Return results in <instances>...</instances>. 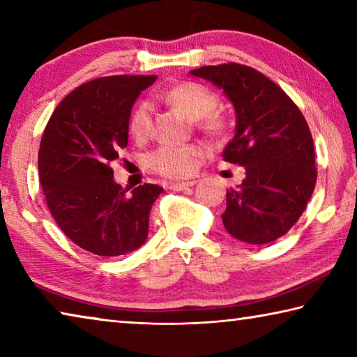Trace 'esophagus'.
Returning a JSON list of instances; mask_svg holds the SVG:
<instances>
[{"mask_svg":"<svg viewBox=\"0 0 357 357\" xmlns=\"http://www.w3.org/2000/svg\"><path fill=\"white\" fill-rule=\"evenodd\" d=\"M197 184V181L195 179H192V181H184V183H170L168 184V189L170 190H185V189H189V187H193Z\"/></svg>","mask_w":357,"mask_h":357,"instance_id":"obj_1","label":"esophagus"}]
</instances>
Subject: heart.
<instances>
[{"label": "heart", "instance_id": "1", "mask_svg": "<svg viewBox=\"0 0 357 357\" xmlns=\"http://www.w3.org/2000/svg\"><path fill=\"white\" fill-rule=\"evenodd\" d=\"M165 102L190 121H197L198 129L211 137H220L227 129L225 118L215 110L219 98L204 84L195 82H181L173 84L162 94ZM151 129V105L140 102L129 119V130L135 138H144ZM203 149L198 144L184 146H160L148 155V165L153 172L168 178H181L190 174L197 167Z\"/></svg>", "mask_w": 357, "mask_h": 357}]
</instances>
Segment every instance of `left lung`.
Instances as JSON below:
<instances>
[{"label": "left lung", "mask_w": 357, "mask_h": 357, "mask_svg": "<svg viewBox=\"0 0 357 357\" xmlns=\"http://www.w3.org/2000/svg\"><path fill=\"white\" fill-rule=\"evenodd\" d=\"M190 75L222 88L236 112V134L222 157L245 178L227 190L223 227L247 244L273 243L299 220L315 189L309 124L282 88L249 66H203Z\"/></svg>", "instance_id": "obj_1"}]
</instances>
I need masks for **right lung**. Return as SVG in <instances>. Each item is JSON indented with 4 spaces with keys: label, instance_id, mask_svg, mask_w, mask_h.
Masks as SVG:
<instances>
[{
    "label": "right lung",
    "instance_id": "add662e5",
    "mask_svg": "<svg viewBox=\"0 0 357 357\" xmlns=\"http://www.w3.org/2000/svg\"><path fill=\"white\" fill-rule=\"evenodd\" d=\"M155 75L100 77L74 89L48 119L39 148V179L53 219L70 241L99 257L137 250L164 189L114 183L112 160L128 146L130 110Z\"/></svg>",
    "mask_w": 357,
    "mask_h": 357
}]
</instances>
